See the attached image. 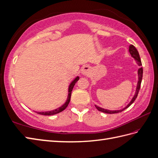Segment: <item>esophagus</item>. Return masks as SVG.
I'll return each mask as SVG.
<instances>
[{"instance_id":"esophagus-1","label":"esophagus","mask_w":158,"mask_h":158,"mask_svg":"<svg viewBox=\"0 0 158 158\" xmlns=\"http://www.w3.org/2000/svg\"><path fill=\"white\" fill-rule=\"evenodd\" d=\"M90 68L88 66H85V67H84V68L82 69V73L84 75H88L90 74Z\"/></svg>"}]
</instances>
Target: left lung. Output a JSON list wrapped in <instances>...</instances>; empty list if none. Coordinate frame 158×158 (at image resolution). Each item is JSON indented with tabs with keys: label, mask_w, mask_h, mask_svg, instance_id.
I'll list each match as a JSON object with an SVG mask.
<instances>
[{
	"label": "left lung",
	"mask_w": 158,
	"mask_h": 158,
	"mask_svg": "<svg viewBox=\"0 0 158 158\" xmlns=\"http://www.w3.org/2000/svg\"><path fill=\"white\" fill-rule=\"evenodd\" d=\"M129 52L130 53L131 56L135 59V60L136 61V63L138 64V66H141L142 64H141V59H140L139 52H138L137 49L135 48L134 45H129ZM142 77H143V68L141 67L140 68H139V70H138V82H137V88H136L135 93L134 97H133L131 101V102L125 107L124 109H121V110H110L102 109V108H101V107H99L97 105H95V107L99 111H101V112H102V113H108V114H113V113H118L122 112L123 110H124L125 109H126L127 108H128L129 106L131 105L133 103V102L135 101V100L136 98L137 97L138 93H139V89H140L141 83V80H142Z\"/></svg>",
	"instance_id": "obj_1"
}]
</instances>
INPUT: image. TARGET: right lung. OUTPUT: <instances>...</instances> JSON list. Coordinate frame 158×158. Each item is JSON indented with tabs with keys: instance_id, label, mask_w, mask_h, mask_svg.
Wrapping results in <instances>:
<instances>
[{
	"instance_id": "right-lung-1",
	"label": "right lung",
	"mask_w": 158,
	"mask_h": 158,
	"mask_svg": "<svg viewBox=\"0 0 158 158\" xmlns=\"http://www.w3.org/2000/svg\"><path fill=\"white\" fill-rule=\"evenodd\" d=\"M78 80H79V77L77 76L76 78L70 83V86H69V88H68V95L67 100H66V102H65L62 106H61L60 107H59V108H57L55 110H50V111H45V112H37V113L40 114H42V115H53V114H57V113L61 112V111H63L68 106L69 102H70V98H71V94H72V91L73 90V88H74L75 84L76 83V82L78 81Z\"/></svg>"
}]
</instances>
